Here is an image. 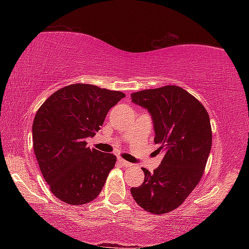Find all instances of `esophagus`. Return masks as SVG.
<instances>
[{"label":"esophagus","instance_id":"34e87169","mask_svg":"<svg viewBox=\"0 0 249 249\" xmlns=\"http://www.w3.org/2000/svg\"><path fill=\"white\" fill-rule=\"evenodd\" d=\"M119 162H120V165L123 167H132V163L126 161V160H124V159H119Z\"/></svg>","mask_w":249,"mask_h":249}]
</instances>
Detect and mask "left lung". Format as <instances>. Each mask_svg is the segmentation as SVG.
<instances>
[{
    "label": "left lung",
    "mask_w": 249,
    "mask_h": 249,
    "mask_svg": "<svg viewBox=\"0 0 249 249\" xmlns=\"http://www.w3.org/2000/svg\"><path fill=\"white\" fill-rule=\"evenodd\" d=\"M132 102L151 115L160 166L153 174L142 168L145 180L130 189L136 203L153 214L171 212L183 203L203 176L212 147L209 113L199 100L177 86L130 94Z\"/></svg>",
    "instance_id": "1"
}]
</instances>
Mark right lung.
<instances>
[{
    "label": "right lung",
    "instance_id": "add662e5",
    "mask_svg": "<svg viewBox=\"0 0 249 249\" xmlns=\"http://www.w3.org/2000/svg\"><path fill=\"white\" fill-rule=\"evenodd\" d=\"M125 94L93 84L61 88L45 101L33 123V147L50 191L72 205L93 201L115 166L116 157L87 147L109 108Z\"/></svg>",
    "mask_w": 249,
    "mask_h": 249
}]
</instances>
